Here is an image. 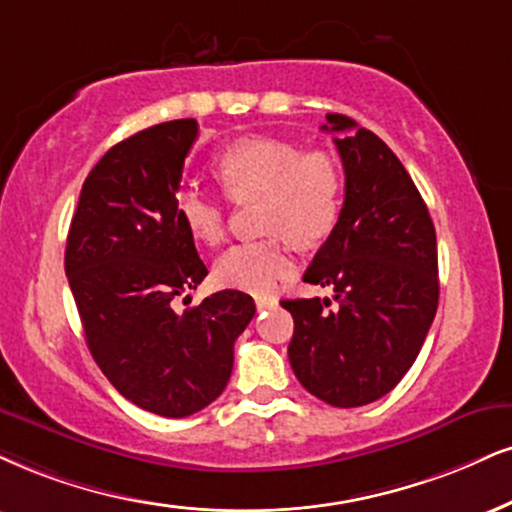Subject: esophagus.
I'll list each match as a JSON object with an SVG mask.
<instances>
[{
	"label": "esophagus",
	"mask_w": 512,
	"mask_h": 512,
	"mask_svg": "<svg viewBox=\"0 0 512 512\" xmlns=\"http://www.w3.org/2000/svg\"><path fill=\"white\" fill-rule=\"evenodd\" d=\"M273 306H277V299H273V296H256L258 311H266V308H273Z\"/></svg>",
	"instance_id": "obj_1"
}]
</instances>
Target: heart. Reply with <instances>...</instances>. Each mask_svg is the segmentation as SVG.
Returning a JSON list of instances; mask_svg holds the SVG:
<instances>
[{"label": "heart", "mask_w": 512, "mask_h": 512, "mask_svg": "<svg viewBox=\"0 0 512 512\" xmlns=\"http://www.w3.org/2000/svg\"><path fill=\"white\" fill-rule=\"evenodd\" d=\"M216 178L235 201L261 199V230L268 239L227 249L216 263L220 285L263 294L294 270L289 239L315 246L330 237L342 216L344 178L327 151H301L299 144L251 135L232 142L216 163ZM180 223L197 242L216 246L225 237V211L197 187L175 199Z\"/></svg>", "instance_id": "1"}]
</instances>
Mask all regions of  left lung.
<instances>
[{
  "instance_id": "1",
  "label": "left lung",
  "mask_w": 512,
  "mask_h": 512,
  "mask_svg": "<svg viewBox=\"0 0 512 512\" xmlns=\"http://www.w3.org/2000/svg\"><path fill=\"white\" fill-rule=\"evenodd\" d=\"M344 163V206L304 282L330 299H285L294 318L289 363L304 387L337 408L382 399L415 363L439 304L434 223L418 187L375 132L327 113Z\"/></svg>"
}]
</instances>
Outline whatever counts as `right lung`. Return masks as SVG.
Instances as JSON below:
<instances>
[{"label":"right lung","instance_id":"add662e5","mask_svg":"<svg viewBox=\"0 0 512 512\" xmlns=\"http://www.w3.org/2000/svg\"><path fill=\"white\" fill-rule=\"evenodd\" d=\"M194 118L118 142L82 185L66 242V275L92 358L125 399L163 418L216 401L235 339L256 313L249 294L223 289L182 315L170 301L208 275L175 211Z\"/></svg>","mask_w":512,"mask_h":512}]
</instances>
